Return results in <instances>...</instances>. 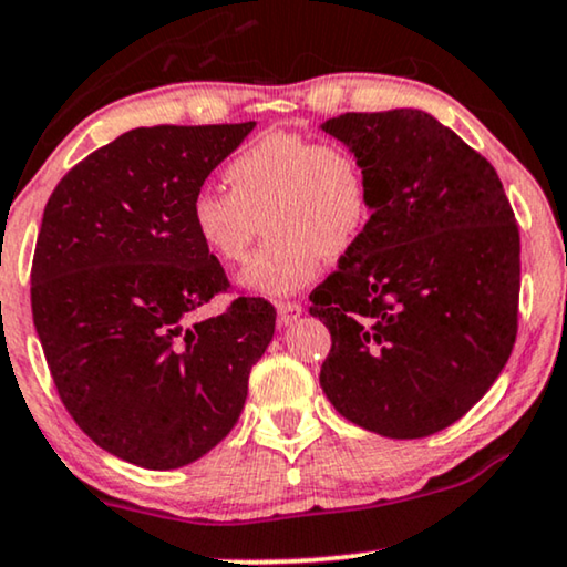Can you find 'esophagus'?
I'll list each match as a JSON object with an SVG mask.
<instances>
[{
	"instance_id": "obj_1",
	"label": "esophagus",
	"mask_w": 567,
	"mask_h": 567,
	"mask_svg": "<svg viewBox=\"0 0 567 567\" xmlns=\"http://www.w3.org/2000/svg\"><path fill=\"white\" fill-rule=\"evenodd\" d=\"M303 317V306L298 303H279L277 306V319H279V327H288L292 321H298Z\"/></svg>"
}]
</instances>
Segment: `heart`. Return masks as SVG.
Masks as SVG:
<instances>
[{"label": "heart", "instance_id": "1", "mask_svg": "<svg viewBox=\"0 0 567 567\" xmlns=\"http://www.w3.org/2000/svg\"><path fill=\"white\" fill-rule=\"evenodd\" d=\"M230 190L206 188L190 198V227L225 267L246 259L256 235L267 243L243 267L248 296L282 298L317 279L321 259L358 246L371 219V185L346 146L298 133H267L238 152L225 169Z\"/></svg>", "mask_w": 567, "mask_h": 567}]
</instances>
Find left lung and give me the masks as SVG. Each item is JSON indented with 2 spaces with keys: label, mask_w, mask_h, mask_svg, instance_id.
I'll return each instance as SVG.
<instances>
[{
  "label": "left lung",
  "mask_w": 567,
  "mask_h": 567,
  "mask_svg": "<svg viewBox=\"0 0 567 567\" xmlns=\"http://www.w3.org/2000/svg\"><path fill=\"white\" fill-rule=\"evenodd\" d=\"M321 131L371 185L367 233L311 292L332 334L321 390L374 434H436L484 398L518 332L520 238L503 183L429 112H348Z\"/></svg>",
  "instance_id": "1"
}]
</instances>
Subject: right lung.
<instances>
[{
    "label": "right lung",
    "instance_id": "obj_1",
    "mask_svg": "<svg viewBox=\"0 0 567 567\" xmlns=\"http://www.w3.org/2000/svg\"><path fill=\"white\" fill-rule=\"evenodd\" d=\"M256 123L135 127L68 172L31 271L33 324L75 424L152 471L204 457L238 424L275 308L227 288L190 227V198Z\"/></svg>",
    "mask_w": 567,
    "mask_h": 567
}]
</instances>
